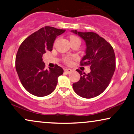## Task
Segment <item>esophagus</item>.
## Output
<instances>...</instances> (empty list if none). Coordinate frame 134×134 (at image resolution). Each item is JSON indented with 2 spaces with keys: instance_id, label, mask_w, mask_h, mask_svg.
Returning a JSON list of instances; mask_svg holds the SVG:
<instances>
[{
  "instance_id": "esophagus-1",
  "label": "esophagus",
  "mask_w": 134,
  "mask_h": 134,
  "mask_svg": "<svg viewBox=\"0 0 134 134\" xmlns=\"http://www.w3.org/2000/svg\"><path fill=\"white\" fill-rule=\"evenodd\" d=\"M72 71V69H69V68L65 69V72H66L67 74L71 73Z\"/></svg>"
}]
</instances>
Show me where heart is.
<instances>
[{"label":"heart","instance_id":"obj_1","mask_svg":"<svg viewBox=\"0 0 134 134\" xmlns=\"http://www.w3.org/2000/svg\"><path fill=\"white\" fill-rule=\"evenodd\" d=\"M79 39L77 37L75 36H70V41H74V40ZM74 59L73 57H70V56H66L63 58V62L66 64H70L72 62V60Z\"/></svg>","mask_w":134,"mask_h":134}]
</instances>
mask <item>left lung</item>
Instances as JSON below:
<instances>
[{"mask_svg":"<svg viewBox=\"0 0 134 134\" xmlns=\"http://www.w3.org/2000/svg\"><path fill=\"white\" fill-rule=\"evenodd\" d=\"M72 31L86 42V55L80 65H90L91 69L87 74L77 69L81 77L80 80L73 83V89L81 97L93 98L102 94L109 85L115 69V53L110 44L97 34Z\"/></svg>","mask_w":134,"mask_h":134,"instance_id":"left-lung-1","label":"left lung"}]
</instances>
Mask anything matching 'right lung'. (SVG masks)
<instances>
[{
    "label": "right lung",
    "mask_w": 134,
    "mask_h": 134,
    "mask_svg": "<svg viewBox=\"0 0 134 134\" xmlns=\"http://www.w3.org/2000/svg\"><path fill=\"white\" fill-rule=\"evenodd\" d=\"M65 31L44 26L21 43L15 57V69L23 86L30 94L44 97L55 89L58 77L63 74V69L57 65L49 70L45 69L42 57L46 51H52L56 37Z\"/></svg>",
    "instance_id": "obj_1"
}]
</instances>
